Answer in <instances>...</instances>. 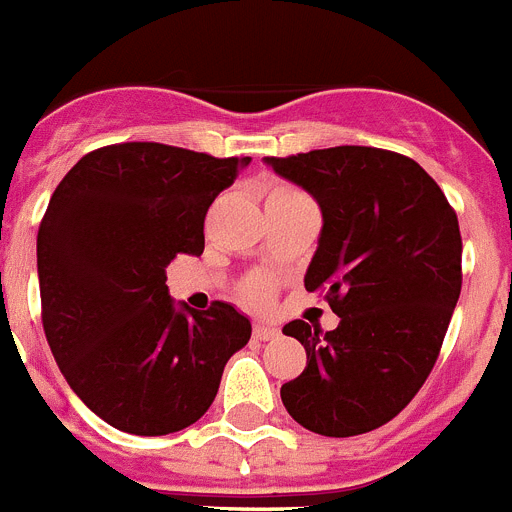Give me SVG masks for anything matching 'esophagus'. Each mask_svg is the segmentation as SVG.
<instances>
[{
  "mask_svg": "<svg viewBox=\"0 0 512 512\" xmlns=\"http://www.w3.org/2000/svg\"><path fill=\"white\" fill-rule=\"evenodd\" d=\"M253 337L256 340H274V337H279V330L271 325H264V322H256L253 325Z\"/></svg>",
  "mask_w": 512,
  "mask_h": 512,
  "instance_id": "obj_1",
  "label": "esophagus"
}]
</instances>
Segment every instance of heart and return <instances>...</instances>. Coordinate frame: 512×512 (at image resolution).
Masks as SVG:
<instances>
[{"instance_id":"b5f03b06","label":"heart","mask_w":512,"mask_h":512,"mask_svg":"<svg viewBox=\"0 0 512 512\" xmlns=\"http://www.w3.org/2000/svg\"><path fill=\"white\" fill-rule=\"evenodd\" d=\"M279 192H297V190H279ZM243 297H246L251 304H266L271 297V287L264 279H251L246 284V289H243Z\"/></svg>"}]
</instances>
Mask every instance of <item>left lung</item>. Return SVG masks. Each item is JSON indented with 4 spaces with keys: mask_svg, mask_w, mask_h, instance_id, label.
Wrapping results in <instances>:
<instances>
[{
    "mask_svg": "<svg viewBox=\"0 0 512 512\" xmlns=\"http://www.w3.org/2000/svg\"><path fill=\"white\" fill-rule=\"evenodd\" d=\"M307 190L322 231L307 292H322L340 325L294 320L284 335L307 350V368L281 386L289 416L322 437L365 434L419 393L462 289L457 213L414 159L373 147L266 157Z\"/></svg>",
    "mask_w": 512,
    "mask_h": 512,
    "instance_id": "8db88e82",
    "label": "left lung"
}]
</instances>
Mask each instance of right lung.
I'll return each mask as SVG.
<instances>
[{
  "label": "right lung",
  "mask_w": 512,
  "mask_h": 512,
  "mask_svg": "<svg viewBox=\"0 0 512 512\" xmlns=\"http://www.w3.org/2000/svg\"><path fill=\"white\" fill-rule=\"evenodd\" d=\"M251 157L157 142L101 147L60 180L37 231L42 327L73 393L114 429L162 437L210 409L251 340L228 302L177 304V253L205 248V213Z\"/></svg>",
  "instance_id": "obj_1"
}]
</instances>
